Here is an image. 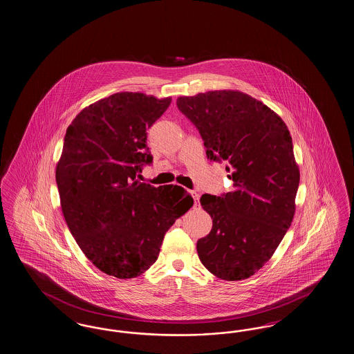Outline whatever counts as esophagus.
<instances>
[{
  "mask_svg": "<svg viewBox=\"0 0 354 354\" xmlns=\"http://www.w3.org/2000/svg\"><path fill=\"white\" fill-rule=\"evenodd\" d=\"M191 195H192V198L195 200V205H198V198H200V195H198L196 191H191Z\"/></svg>",
  "mask_w": 354,
  "mask_h": 354,
  "instance_id": "1",
  "label": "esophagus"
}]
</instances>
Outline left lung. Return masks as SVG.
<instances>
[{
	"label": "left lung",
	"instance_id": "8db88e82",
	"mask_svg": "<svg viewBox=\"0 0 354 354\" xmlns=\"http://www.w3.org/2000/svg\"><path fill=\"white\" fill-rule=\"evenodd\" d=\"M176 105L198 127L208 159L225 160L233 180L230 192L200 198L213 225L198 241V258L220 279H246L272 257L295 214L300 172L290 131L240 91L182 96Z\"/></svg>",
	"mask_w": 354,
	"mask_h": 354
}]
</instances>
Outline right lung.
<instances>
[{"label": "right lung", "mask_w": 354, "mask_h": 354, "mask_svg": "<svg viewBox=\"0 0 354 354\" xmlns=\"http://www.w3.org/2000/svg\"><path fill=\"white\" fill-rule=\"evenodd\" d=\"M170 104L171 97L114 93L84 108L64 136L55 172L62 212L85 257L120 279L149 269L166 232L194 205L180 185L136 180L153 162L146 131Z\"/></svg>", "instance_id": "add662e5"}]
</instances>
